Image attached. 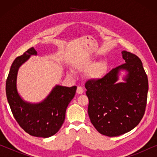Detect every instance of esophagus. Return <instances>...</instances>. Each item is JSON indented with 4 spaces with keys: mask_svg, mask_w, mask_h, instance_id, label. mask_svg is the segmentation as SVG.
Returning a JSON list of instances; mask_svg holds the SVG:
<instances>
[{
    "mask_svg": "<svg viewBox=\"0 0 157 157\" xmlns=\"http://www.w3.org/2000/svg\"><path fill=\"white\" fill-rule=\"evenodd\" d=\"M83 89L82 87H81V86L77 87V89H76V93L77 94H83Z\"/></svg>",
    "mask_w": 157,
    "mask_h": 157,
    "instance_id": "esophagus-1",
    "label": "esophagus"
}]
</instances>
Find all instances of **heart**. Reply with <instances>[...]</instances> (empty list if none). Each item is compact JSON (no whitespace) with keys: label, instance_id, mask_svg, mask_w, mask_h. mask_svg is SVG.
I'll return each instance as SVG.
<instances>
[{"label":"heart","instance_id":"b5f03b06","mask_svg":"<svg viewBox=\"0 0 157 157\" xmlns=\"http://www.w3.org/2000/svg\"><path fill=\"white\" fill-rule=\"evenodd\" d=\"M91 60H82V61L76 62L74 64V68L78 71H83L87 69L86 76L91 80H98V79L101 78L106 74L107 69L106 63L104 61H100L92 64L91 66ZM69 74H73L71 71H70Z\"/></svg>","mask_w":157,"mask_h":157}]
</instances>
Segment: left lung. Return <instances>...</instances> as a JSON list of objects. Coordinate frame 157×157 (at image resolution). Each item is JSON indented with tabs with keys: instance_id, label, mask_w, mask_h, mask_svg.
Returning <instances> with one entry per match:
<instances>
[{
	"instance_id": "1",
	"label": "left lung",
	"mask_w": 157,
	"mask_h": 157,
	"mask_svg": "<svg viewBox=\"0 0 157 157\" xmlns=\"http://www.w3.org/2000/svg\"><path fill=\"white\" fill-rule=\"evenodd\" d=\"M121 53L125 63L102 78L85 84L91 124L100 134L111 137L130 132L138 125L144 114L149 89L140 59L126 51ZM121 71L126 74L123 82H118Z\"/></svg>"
}]
</instances>
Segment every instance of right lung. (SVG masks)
<instances>
[{
  "mask_svg": "<svg viewBox=\"0 0 157 157\" xmlns=\"http://www.w3.org/2000/svg\"><path fill=\"white\" fill-rule=\"evenodd\" d=\"M37 54L33 47L14 60L6 80V96L13 115L21 127L31 136L48 138L56 134L63 125L66 109L74 97L77 87L56 85L40 102L31 103L23 99L17 89L18 69L31 56Z\"/></svg>",
  "mask_w": 157,
  "mask_h": 157,
  "instance_id": "add662e5",
  "label": "right lung"
}]
</instances>
